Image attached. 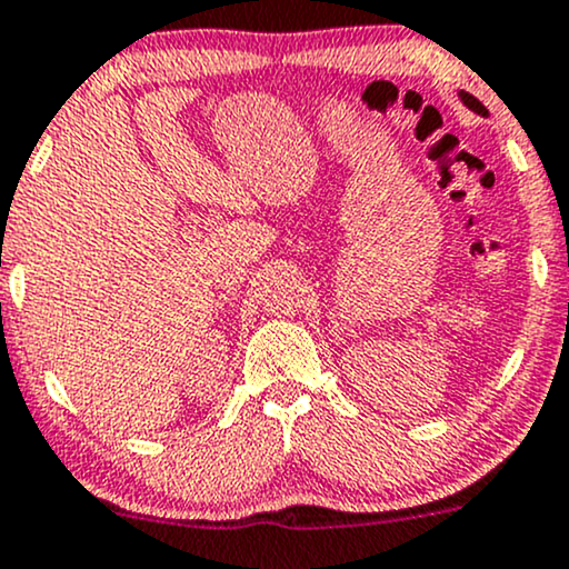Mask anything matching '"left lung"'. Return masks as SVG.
Segmentation results:
<instances>
[{
  "instance_id": "obj_1",
  "label": "left lung",
  "mask_w": 569,
  "mask_h": 569,
  "mask_svg": "<svg viewBox=\"0 0 569 569\" xmlns=\"http://www.w3.org/2000/svg\"><path fill=\"white\" fill-rule=\"evenodd\" d=\"M458 98H461V102L469 108V111H475V113H480V116H488V108H485L482 102L475 98V94H469V92H463V89H458Z\"/></svg>"
}]
</instances>
